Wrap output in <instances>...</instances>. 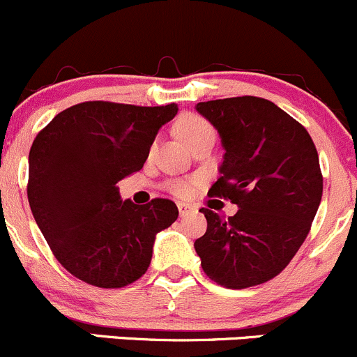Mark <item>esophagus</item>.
<instances>
[{
  "instance_id": "34e87169",
  "label": "esophagus",
  "mask_w": 357,
  "mask_h": 357,
  "mask_svg": "<svg viewBox=\"0 0 357 357\" xmlns=\"http://www.w3.org/2000/svg\"><path fill=\"white\" fill-rule=\"evenodd\" d=\"M192 205L190 204H185V202H179L178 204V211H179V215H186L190 211H192Z\"/></svg>"
}]
</instances>
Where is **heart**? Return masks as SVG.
Segmentation results:
<instances>
[{
	"instance_id": "obj_1",
	"label": "heart",
	"mask_w": 357,
	"mask_h": 357,
	"mask_svg": "<svg viewBox=\"0 0 357 357\" xmlns=\"http://www.w3.org/2000/svg\"><path fill=\"white\" fill-rule=\"evenodd\" d=\"M178 131L179 136L185 139L186 143H192L193 139L200 138V136L208 135V132H214L212 126L208 124L207 121H204L202 117H197V115H188V117H183L178 124ZM171 190L179 197H185L192 192V185L185 181H179L171 185Z\"/></svg>"
}]
</instances>
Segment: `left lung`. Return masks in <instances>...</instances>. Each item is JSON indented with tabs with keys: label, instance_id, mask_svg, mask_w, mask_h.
Masks as SVG:
<instances>
[{
	"label": "left lung",
	"instance_id": "left-lung-1",
	"mask_svg": "<svg viewBox=\"0 0 357 357\" xmlns=\"http://www.w3.org/2000/svg\"><path fill=\"white\" fill-rule=\"evenodd\" d=\"M195 109L225 149L208 195L238 205L228 219L200 208L207 231L193 247L202 268L226 289L269 282L304 243L321 202L314 143L287 112L257 96L200 102Z\"/></svg>",
	"mask_w": 357,
	"mask_h": 357
}]
</instances>
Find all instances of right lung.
Listing matches in <instances>:
<instances>
[{"label": "right lung", "mask_w": 357, "mask_h": 357, "mask_svg": "<svg viewBox=\"0 0 357 357\" xmlns=\"http://www.w3.org/2000/svg\"><path fill=\"white\" fill-rule=\"evenodd\" d=\"M178 105L84 102L60 112L29 152L27 199L36 225L70 275L121 289L145 275L157 233L178 219L174 202L122 200L117 183L139 171Z\"/></svg>", "instance_id": "add662e5"}]
</instances>
